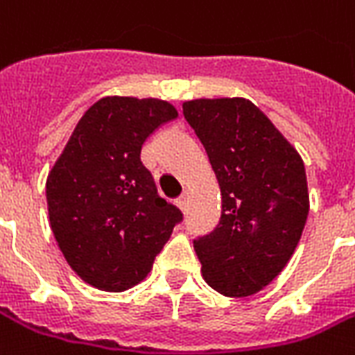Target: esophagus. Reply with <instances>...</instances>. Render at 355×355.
Wrapping results in <instances>:
<instances>
[{"label":"esophagus","instance_id":"34e87169","mask_svg":"<svg viewBox=\"0 0 355 355\" xmlns=\"http://www.w3.org/2000/svg\"><path fill=\"white\" fill-rule=\"evenodd\" d=\"M177 206L182 209V211H187V195H182V197L177 200Z\"/></svg>","mask_w":355,"mask_h":355}]
</instances>
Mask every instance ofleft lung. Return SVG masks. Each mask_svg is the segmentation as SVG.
Instances as JSON below:
<instances>
[{"label":"left lung","instance_id":"obj_1","mask_svg":"<svg viewBox=\"0 0 355 355\" xmlns=\"http://www.w3.org/2000/svg\"><path fill=\"white\" fill-rule=\"evenodd\" d=\"M182 109L223 195L215 230L193 241L202 275L227 297L253 295L299 244L310 206L304 164L250 100H193Z\"/></svg>","mask_w":355,"mask_h":355}]
</instances>
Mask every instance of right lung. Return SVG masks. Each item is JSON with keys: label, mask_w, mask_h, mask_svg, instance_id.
I'll return each instance as SVG.
<instances>
[{"label": "right lung", "mask_w": 355, "mask_h": 355, "mask_svg": "<svg viewBox=\"0 0 355 355\" xmlns=\"http://www.w3.org/2000/svg\"><path fill=\"white\" fill-rule=\"evenodd\" d=\"M178 116L162 100L107 96L80 118L47 178L54 239L91 286L123 292L149 273L182 223L140 160L144 142Z\"/></svg>", "instance_id": "obj_1"}]
</instances>
